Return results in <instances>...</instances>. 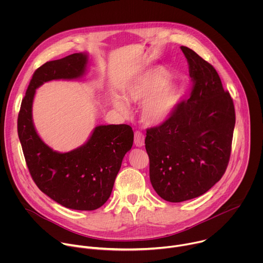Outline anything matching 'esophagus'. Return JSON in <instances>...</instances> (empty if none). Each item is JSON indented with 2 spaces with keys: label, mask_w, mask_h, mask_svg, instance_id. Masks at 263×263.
<instances>
[{
  "label": "esophagus",
  "mask_w": 263,
  "mask_h": 263,
  "mask_svg": "<svg viewBox=\"0 0 263 263\" xmlns=\"http://www.w3.org/2000/svg\"><path fill=\"white\" fill-rule=\"evenodd\" d=\"M134 144L138 147H141L144 144V135L140 131L134 133Z\"/></svg>",
  "instance_id": "esophagus-1"
}]
</instances>
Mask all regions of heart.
Listing matches in <instances>:
<instances>
[{"mask_svg": "<svg viewBox=\"0 0 263 263\" xmlns=\"http://www.w3.org/2000/svg\"><path fill=\"white\" fill-rule=\"evenodd\" d=\"M170 80V73L161 66L144 72L126 88V98L133 103H143L141 117L147 124H161L166 121L179 104L181 87ZM114 104L122 114H128L129 104L118 93L114 95Z\"/></svg>", "mask_w": 263, "mask_h": 263, "instance_id": "obj_1", "label": "heart"}]
</instances>
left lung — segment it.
<instances>
[{"mask_svg": "<svg viewBox=\"0 0 263 263\" xmlns=\"http://www.w3.org/2000/svg\"><path fill=\"white\" fill-rule=\"evenodd\" d=\"M194 82L191 98L158 127L146 130L149 180L160 198L179 203L207 193L226 172L235 126L233 100L215 68L180 47Z\"/></svg>", "mask_w": 263, "mask_h": 263, "instance_id": "8db88e82", "label": "left lung"}]
</instances>
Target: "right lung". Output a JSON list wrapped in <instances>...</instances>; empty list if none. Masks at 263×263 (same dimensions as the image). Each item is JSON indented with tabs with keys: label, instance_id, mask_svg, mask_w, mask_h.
I'll use <instances>...</instances> for the list:
<instances>
[{
	"label": "right lung",
	"instance_id": "obj_1",
	"mask_svg": "<svg viewBox=\"0 0 263 263\" xmlns=\"http://www.w3.org/2000/svg\"><path fill=\"white\" fill-rule=\"evenodd\" d=\"M88 55L74 53L46 62L33 73L17 119V133L31 177L58 204L73 210H96L109 199L124 156L133 144L128 125L97 126L88 140L66 153L54 151L37 134L32 118L36 89L52 80H78Z\"/></svg>",
	"mask_w": 263,
	"mask_h": 263
}]
</instances>
